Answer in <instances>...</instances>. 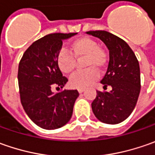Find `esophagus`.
I'll list each match as a JSON object with an SVG mask.
<instances>
[{"label":"esophagus","mask_w":155,"mask_h":155,"mask_svg":"<svg viewBox=\"0 0 155 155\" xmlns=\"http://www.w3.org/2000/svg\"><path fill=\"white\" fill-rule=\"evenodd\" d=\"M78 91L79 93H83L84 91V89H83V88H79V89H78Z\"/></svg>","instance_id":"34e87169"}]
</instances>
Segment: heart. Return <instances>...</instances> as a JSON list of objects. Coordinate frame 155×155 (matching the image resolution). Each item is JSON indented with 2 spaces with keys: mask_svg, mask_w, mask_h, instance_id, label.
Wrapping results in <instances>:
<instances>
[{
  "mask_svg": "<svg viewBox=\"0 0 155 155\" xmlns=\"http://www.w3.org/2000/svg\"><path fill=\"white\" fill-rule=\"evenodd\" d=\"M70 50L77 59L85 58L84 67L87 68L72 75L70 78V85L78 89L90 86L98 78V71L97 70L102 71L107 64L105 51L99 47L97 41L89 37H81L75 39L70 45ZM56 63L60 71L65 75L72 73L76 68L74 57L66 51H60L58 54Z\"/></svg>",
  "mask_w": 155,
  "mask_h": 155,
  "instance_id": "1",
  "label": "heart"
}]
</instances>
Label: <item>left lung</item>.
Listing matches in <instances>:
<instances>
[{
    "mask_svg": "<svg viewBox=\"0 0 155 155\" xmlns=\"http://www.w3.org/2000/svg\"><path fill=\"white\" fill-rule=\"evenodd\" d=\"M87 34L104 42L110 53V61L101 83L110 91H97L91 104L95 116L100 122L117 124L126 120L136 105L140 91L139 62L129 45L121 38L106 31H89Z\"/></svg>",
    "mask_w": 155,
    "mask_h": 155,
    "instance_id": "obj_1",
    "label": "left lung"
}]
</instances>
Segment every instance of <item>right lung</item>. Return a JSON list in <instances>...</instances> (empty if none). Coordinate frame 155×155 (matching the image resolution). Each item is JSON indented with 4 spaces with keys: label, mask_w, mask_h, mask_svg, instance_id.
Masks as SVG:
<instances>
[{
    "label": "right lung",
    "mask_w": 155,
    "mask_h": 155,
    "mask_svg": "<svg viewBox=\"0 0 155 155\" xmlns=\"http://www.w3.org/2000/svg\"><path fill=\"white\" fill-rule=\"evenodd\" d=\"M78 33H51L38 39L23 54L18 70L21 102L28 117L41 128L51 130L71 120L77 90H60L68 79L63 77L56 63L63 40Z\"/></svg>",
    "instance_id": "right-lung-1"
}]
</instances>
